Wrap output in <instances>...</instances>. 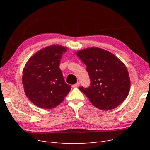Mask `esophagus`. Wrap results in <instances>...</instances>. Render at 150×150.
I'll return each mask as SVG.
<instances>
[{
  "label": "esophagus",
  "instance_id": "esophagus-1",
  "mask_svg": "<svg viewBox=\"0 0 150 150\" xmlns=\"http://www.w3.org/2000/svg\"><path fill=\"white\" fill-rule=\"evenodd\" d=\"M79 84H80V83L79 82H78L77 83H76L75 84L72 85V88H78V86H79Z\"/></svg>",
  "mask_w": 150,
  "mask_h": 150
}]
</instances>
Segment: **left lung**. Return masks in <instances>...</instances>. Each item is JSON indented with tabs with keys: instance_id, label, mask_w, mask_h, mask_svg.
<instances>
[{
	"instance_id": "obj_1",
	"label": "left lung",
	"mask_w": 150,
	"mask_h": 150,
	"mask_svg": "<svg viewBox=\"0 0 150 150\" xmlns=\"http://www.w3.org/2000/svg\"><path fill=\"white\" fill-rule=\"evenodd\" d=\"M76 55L86 66L91 81L88 88L79 89L98 109L110 110L128 96L130 79L125 65L114 54L100 48L78 51Z\"/></svg>"
}]
</instances>
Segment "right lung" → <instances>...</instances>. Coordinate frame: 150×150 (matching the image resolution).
I'll return each mask as SVG.
<instances>
[{"label": "right lung", "instance_id": "obj_1", "mask_svg": "<svg viewBox=\"0 0 150 150\" xmlns=\"http://www.w3.org/2000/svg\"><path fill=\"white\" fill-rule=\"evenodd\" d=\"M66 47L52 45L40 50L27 62L22 72L26 96L35 106L52 109L61 103L71 86L65 83L59 69Z\"/></svg>", "mask_w": 150, "mask_h": 150}]
</instances>
